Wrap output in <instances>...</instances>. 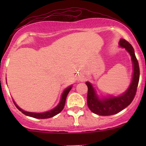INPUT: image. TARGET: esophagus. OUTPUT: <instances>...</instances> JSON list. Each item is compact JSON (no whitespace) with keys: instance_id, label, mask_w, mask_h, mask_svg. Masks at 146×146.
Returning <instances> with one entry per match:
<instances>
[{"instance_id":"obj_1","label":"esophagus","mask_w":146,"mask_h":146,"mask_svg":"<svg viewBox=\"0 0 146 146\" xmlns=\"http://www.w3.org/2000/svg\"><path fill=\"white\" fill-rule=\"evenodd\" d=\"M79 79H80V80H83V78H80V77Z\"/></svg>"}]
</instances>
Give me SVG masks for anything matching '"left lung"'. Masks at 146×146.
Returning a JSON list of instances; mask_svg holds the SVG:
<instances>
[{
    "label": "left lung",
    "mask_w": 146,
    "mask_h": 146,
    "mask_svg": "<svg viewBox=\"0 0 146 146\" xmlns=\"http://www.w3.org/2000/svg\"><path fill=\"white\" fill-rule=\"evenodd\" d=\"M119 44L121 47L125 48V50L130 53L133 64L132 80L126 91L119 96H110L109 98L100 99L91 84L88 82H86V84L88 86L87 104L88 108L93 113L102 116L115 115L126 108L131 104L135 98L138 86L140 71L139 62L135 56L134 48L132 45L124 39L120 40Z\"/></svg>",
    "instance_id": "obj_1"
}]
</instances>
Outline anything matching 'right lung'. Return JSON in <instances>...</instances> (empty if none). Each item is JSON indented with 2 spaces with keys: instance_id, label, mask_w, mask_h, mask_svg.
Here are the masks:
<instances>
[{
  "instance_id": "obj_1",
  "label": "right lung",
  "mask_w": 146,
  "mask_h": 146,
  "mask_svg": "<svg viewBox=\"0 0 146 146\" xmlns=\"http://www.w3.org/2000/svg\"><path fill=\"white\" fill-rule=\"evenodd\" d=\"M72 88V86H70L67 87L62 93V95L61 97V100H60V103L58 104V105L57 106L56 108H54L53 109H52L49 111L47 112H45V113H31V112H27V111H25V110H23V109H21L20 107H18L16 104L15 103L14 100V103L15 106H16V108H18L20 111H21L22 113L23 114H25V115L27 116H29L31 117H33V118H37V119H47V118H51V117H54L55 115H58V113H60L62 110H63L64 107L65 105V102H66V97L69 93V91L71 90Z\"/></svg>"
}]
</instances>
